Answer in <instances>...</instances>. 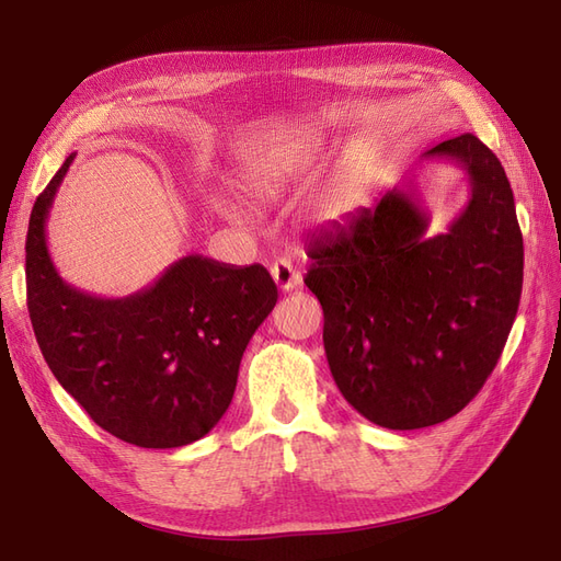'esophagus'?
I'll return each instance as SVG.
<instances>
[{
	"label": "esophagus",
	"mask_w": 561,
	"mask_h": 561,
	"mask_svg": "<svg viewBox=\"0 0 561 561\" xmlns=\"http://www.w3.org/2000/svg\"><path fill=\"white\" fill-rule=\"evenodd\" d=\"M271 278H274V283L280 287L283 293L295 290V287L301 283L299 271L290 262H285V260L271 264Z\"/></svg>",
	"instance_id": "obj_1"
}]
</instances>
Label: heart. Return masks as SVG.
<instances>
[{"instance_id": "heart-1", "label": "heart", "mask_w": 561, "mask_h": 561, "mask_svg": "<svg viewBox=\"0 0 561 561\" xmlns=\"http://www.w3.org/2000/svg\"><path fill=\"white\" fill-rule=\"evenodd\" d=\"M328 142L316 128H301L287 138L271 142L243 163V184L254 198H276L307 182L325 157ZM371 184V165L355 161L342 168L316 198L313 213L320 222H334L360 206ZM215 208L229 219H241L243 213L231 201L217 198Z\"/></svg>"}]
</instances>
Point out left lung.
Wrapping results in <instances>:
<instances>
[{"instance_id": "obj_1", "label": "left lung", "mask_w": 561, "mask_h": 561, "mask_svg": "<svg viewBox=\"0 0 561 561\" xmlns=\"http://www.w3.org/2000/svg\"><path fill=\"white\" fill-rule=\"evenodd\" d=\"M421 159L456 163L470 196L445 233L414 182L388 190L311 250L330 371L346 402L390 431L443 423L480 393L517 316L524 245L494 151L466 133Z\"/></svg>"}]
</instances>
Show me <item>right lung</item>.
<instances>
[{"instance_id": "add662e5", "label": "right lung", "mask_w": 561, "mask_h": 561, "mask_svg": "<svg viewBox=\"0 0 561 561\" xmlns=\"http://www.w3.org/2000/svg\"><path fill=\"white\" fill-rule=\"evenodd\" d=\"M75 154L37 196L25 241L27 311L54 377L114 437L173 449L229 410L243 351L278 290L262 264L186 254L140 293L107 299L65 283L46 219Z\"/></svg>"}]
</instances>
